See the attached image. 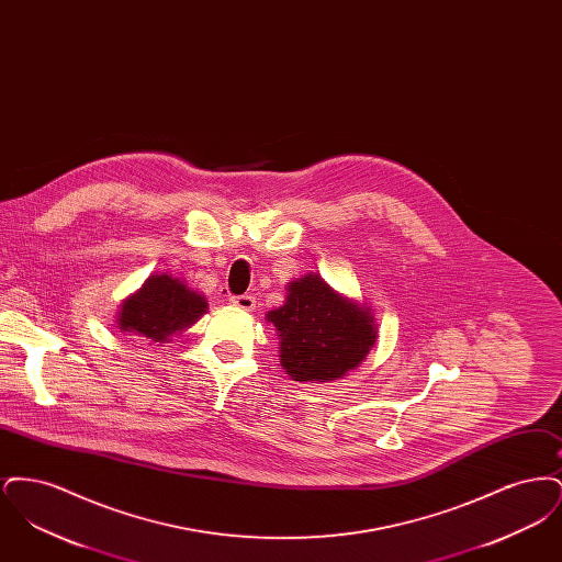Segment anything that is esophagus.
Instances as JSON below:
<instances>
[{
	"mask_svg": "<svg viewBox=\"0 0 562 562\" xmlns=\"http://www.w3.org/2000/svg\"><path fill=\"white\" fill-rule=\"evenodd\" d=\"M229 303H232L236 310H241V312H252V310H255V296H250V294L232 296Z\"/></svg>",
	"mask_w": 562,
	"mask_h": 562,
	"instance_id": "1",
	"label": "esophagus"
}]
</instances>
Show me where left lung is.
<instances>
[{
	"label": "left lung",
	"mask_w": 562,
	"mask_h": 562,
	"mask_svg": "<svg viewBox=\"0 0 562 562\" xmlns=\"http://www.w3.org/2000/svg\"><path fill=\"white\" fill-rule=\"evenodd\" d=\"M280 339V364L293 381L328 383L369 356L376 324L367 303L337 293L321 273L291 280L286 301L266 314Z\"/></svg>",
	"instance_id": "obj_1"
}]
</instances>
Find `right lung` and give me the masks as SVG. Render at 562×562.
Instances as JSON below:
<instances>
[{
  "label": "right lung",
  "instance_id": "1",
  "mask_svg": "<svg viewBox=\"0 0 562 562\" xmlns=\"http://www.w3.org/2000/svg\"><path fill=\"white\" fill-rule=\"evenodd\" d=\"M209 312L206 296L181 278L168 271L149 276L138 291L126 296L117 312V328L151 339L154 344H168L172 335H181L191 324Z\"/></svg>",
  "mask_w": 562,
  "mask_h": 562
}]
</instances>
